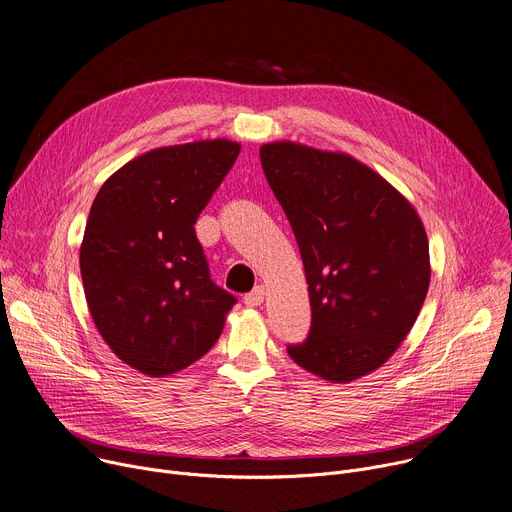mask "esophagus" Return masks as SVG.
<instances>
[{"mask_svg": "<svg viewBox=\"0 0 512 512\" xmlns=\"http://www.w3.org/2000/svg\"><path fill=\"white\" fill-rule=\"evenodd\" d=\"M265 300V288L263 286H255L247 296H245V304L247 306H259Z\"/></svg>", "mask_w": 512, "mask_h": 512, "instance_id": "34e87169", "label": "esophagus"}]
</instances>
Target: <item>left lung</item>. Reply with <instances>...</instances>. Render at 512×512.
Wrapping results in <instances>:
<instances>
[{
	"label": "left lung",
	"instance_id": "left-lung-1",
	"mask_svg": "<svg viewBox=\"0 0 512 512\" xmlns=\"http://www.w3.org/2000/svg\"><path fill=\"white\" fill-rule=\"evenodd\" d=\"M259 156L309 284L311 331L288 354L323 381L362 379L395 354L420 315L430 286L424 224L350 154L271 142Z\"/></svg>",
	"mask_w": 512,
	"mask_h": 512
}]
</instances>
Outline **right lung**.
<instances>
[{"instance_id": "add662e5", "label": "right lung", "mask_w": 512, "mask_h": 512, "mask_svg": "<svg viewBox=\"0 0 512 512\" xmlns=\"http://www.w3.org/2000/svg\"><path fill=\"white\" fill-rule=\"evenodd\" d=\"M238 152L230 140L156 148L94 197L80 247L88 309L113 354L148 377L208 354L236 302L212 282L193 224Z\"/></svg>"}]
</instances>
